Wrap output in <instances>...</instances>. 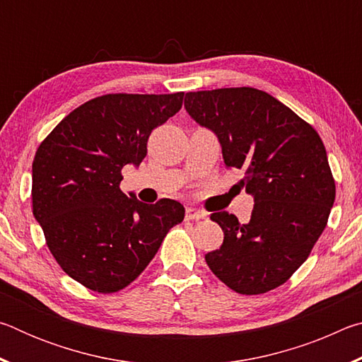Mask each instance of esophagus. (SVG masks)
Segmentation results:
<instances>
[{
	"label": "esophagus",
	"instance_id": "1",
	"mask_svg": "<svg viewBox=\"0 0 362 362\" xmlns=\"http://www.w3.org/2000/svg\"><path fill=\"white\" fill-rule=\"evenodd\" d=\"M206 216H207L206 212L199 211V209H194V207H187V211H185V217H187L188 220H199V218H206Z\"/></svg>",
	"mask_w": 362,
	"mask_h": 362
}]
</instances>
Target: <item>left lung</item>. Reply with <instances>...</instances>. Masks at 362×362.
<instances>
[{
	"instance_id": "8db88e82",
	"label": "left lung",
	"mask_w": 362,
	"mask_h": 362,
	"mask_svg": "<svg viewBox=\"0 0 362 362\" xmlns=\"http://www.w3.org/2000/svg\"><path fill=\"white\" fill-rule=\"evenodd\" d=\"M185 110L216 134L240 187L254 198L247 223L226 211L211 218L223 244L206 254L212 273L238 293L257 296L286 283L308 259L335 199L327 153L308 122L254 88L198 90Z\"/></svg>"
}]
</instances>
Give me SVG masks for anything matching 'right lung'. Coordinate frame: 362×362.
<instances>
[{
	"label": "right lung",
	"mask_w": 362,
	"mask_h": 362,
	"mask_svg": "<svg viewBox=\"0 0 362 362\" xmlns=\"http://www.w3.org/2000/svg\"><path fill=\"white\" fill-rule=\"evenodd\" d=\"M182 102L183 93L97 97L65 116L36 151L33 216L54 259L90 291L124 289L185 217L179 201L145 204L119 189L122 168H139L151 131Z\"/></svg>",
	"instance_id": "add662e5"
}]
</instances>
